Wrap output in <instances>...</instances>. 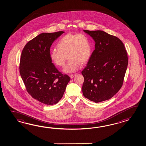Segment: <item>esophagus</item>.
Here are the masks:
<instances>
[{
  "mask_svg": "<svg viewBox=\"0 0 146 146\" xmlns=\"http://www.w3.org/2000/svg\"><path fill=\"white\" fill-rule=\"evenodd\" d=\"M75 75H76V74H70L69 75V76L71 78H73L74 77Z\"/></svg>",
  "mask_w": 146,
  "mask_h": 146,
  "instance_id": "34e87169",
  "label": "esophagus"
}]
</instances>
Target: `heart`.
<instances>
[{
    "mask_svg": "<svg viewBox=\"0 0 146 146\" xmlns=\"http://www.w3.org/2000/svg\"><path fill=\"white\" fill-rule=\"evenodd\" d=\"M56 48L58 50L50 51V59L56 66H63L67 56L68 62L63 69L66 73L78 71L81 62L84 63L88 61L92 51L90 40L84 34H66L60 39Z\"/></svg>",
    "mask_w": 146,
    "mask_h": 146,
    "instance_id": "1",
    "label": "heart"
}]
</instances>
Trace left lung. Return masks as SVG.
<instances>
[{
    "mask_svg": "<svg viewBox=\"0 0 146 146\" xmlns=\"http://www.w3.org/2000/svg\"><path fill=\"white\" fill-rule=\"evenodd\" d=\"M84 32L95 42V49L82 74L85 97L96 103L110 99L121 88L128 65L124 45L115 36L103 31Z\"/></svg>",
    "mask_w": 146,
    "mask_h": 146,
    "instance_id": "1",
    "label": "left lung"
}]
</instances>
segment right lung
Returning <instances> with one entry per match:
<instances>
[{
	"mask_svg": "<svg viewBox=\"0 0 146 146\" xmlns=\"http://www.w3.org/2000/svg\"><path fill=\"white\" fill-rule=\"evenodd\" d=\"M64 33H41L27 43L21 54L20 73L27 92L47 105L59 101L70 80L68 75L59 72L49 57L52 44Z\"/></svg>",
	"mask_w": 146,
	"mask_h": 146,
	"instance_id": "1",
	"label": "right lung"
}]
</instances>
